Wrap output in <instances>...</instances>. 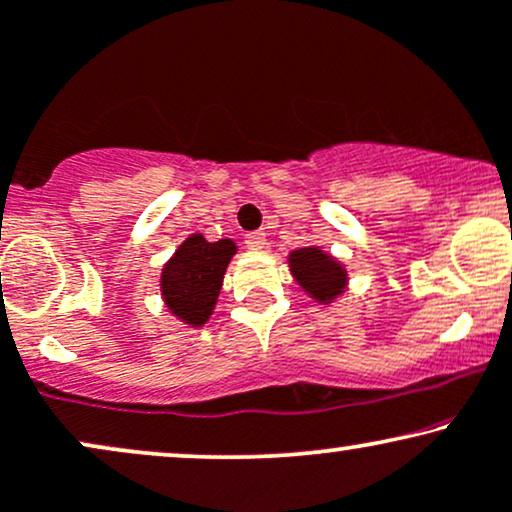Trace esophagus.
I'll use <instances>...</instances> for the list:
<instances>
[{
  "label": "esophagus",
  "instance_id": "34e87169",
  "mask_svg": "<svg viewBox=\"0 0 512 512\" xmlns=\"http://www.w3.org/2000/svg\"><path fill=\"white\" fill-rule=\"evenodd\" d=\"M245 245L250 250H262L267 245V234L264 231H250V234H245Z\"/></svg>",
  "mask_w": 512,
  "mask_h": 512
}]
</instances>
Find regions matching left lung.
Returning <instances> with one entry per match:
<instances>
[{"label": "left lung", "mask_w": 512, "mask_h": 512, "mask_svg": "<svg viewBox=\"0 0 512 512\" xmlns=\"http://www.w3.org/2000/svg\"><path fill=\"white\" fill-rule=\"evenodd\" d=\"M290 271L295 281L314 297L316 302H333L340 293H345L347 271L333 260L331 255L319 248H300L290 252Z\"/></svg>", "instance_id": "1"}]
</instances>
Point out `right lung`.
Instances as JSON below:
<instances>
[{
    "label": "right lung",
    "mask_w": 512,
    "mask_h": 512,
    "mask_svg": "<svg viewBox=\"0 0 512 512\" xmlns=\"http://www.w3.org/2000/svg\"><path fill=\"white\" fill-rule=\"evenodd\" d=\"M236 255L231 238L210 243L193 234L179 245L160 276L167 309L189 326H203L215 309L226 264Z\"/></svg>",
    "instance_id": "add662e5"
}]
</instances>
